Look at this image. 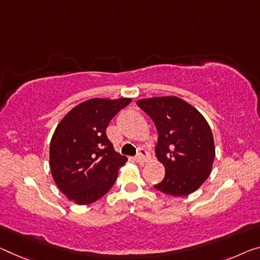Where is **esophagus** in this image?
<instances>
[{
    "label": "esophagus",
    "mask_w": 260,
    "mask_h": 260,
    "mask_svg": "<svg viewBox=\"0 0 260 260\" xmlns=\"http://www.w3.org/2000/svg\"><path fill=\"white\" fill-rule=\"evenodd\" d=\"M147 159H149V154H147V151L144 150V149H139L138 154L135 157V160L139 162V164H143V162H145Z\"/></svg>",
    "instance_id": "esophagus-1"
}]
</instances>
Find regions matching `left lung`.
I'll use <instances>...</instances> for the list:
<instances>
[{"label": "left lung", "instance_id": "obj_1", "mask_svg": "<svg viewBox=\"0 0 260 260\" xmlns=\"http://www.w3.org/2000/svg\"><path fill=\"white\" fill-rule=\"evenodd\" d=\"M138 107L158 131L155 155L165 178L154 188L173 197H186L209 177L215 158L211 129L199 110L177 96L142 99Z\"/></svg>", "mask_w": 260, "mask_h": 260}]
</instances>
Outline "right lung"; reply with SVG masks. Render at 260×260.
<instances>
[{"label":"right lung","instance_id":"obj_1","mask_svg":"<svg viewBox=\"0 0 260 260\" xmlns=\"http://www.w3.org/2000/svg\"><path fill=\"white\" fill-rule=\"evenodd\" d=\"M131 99H90L74 107L55 127L50 143L53 180L77 205L101 199L127 160L107 137L109 122Z\"/></svg>","mask_w":260,"mask_h":260}]
</instances>
